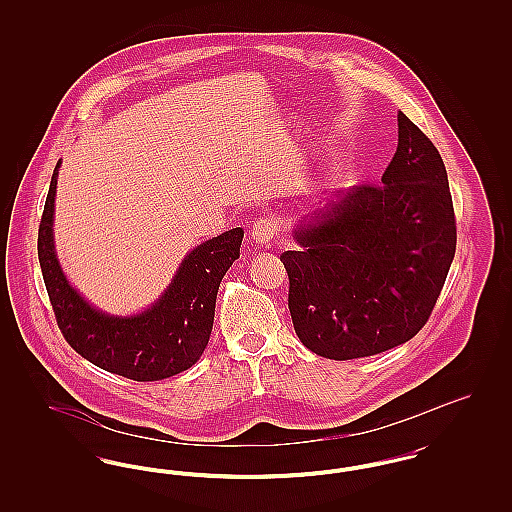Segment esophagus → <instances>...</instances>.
<instances>
[{
  "instance_id": "34e87169",
  "label": "esophagus",
  "mask_w": 512,
  "mask_h": 512,
  "mask_svg": "<svg viewBox=\"0 0 512 512\" xmlns=\"http://www.w3.org/2000/svg\"><path fill=\"white\" fill-rule=\"evenodd\" d=\"M278 224L272 219H259L253 222L251 228V238L257 244L268 245L276 236H278Z\"/></svg>"
}]
</instances>
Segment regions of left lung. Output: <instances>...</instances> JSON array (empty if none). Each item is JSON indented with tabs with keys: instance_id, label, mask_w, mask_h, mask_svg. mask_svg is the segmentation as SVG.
Here are the masks:
<instances>
[{
	"instance_id": "8db88e82",
	"label": "left lung",
	"mask_w": 512,
	"mask_h": 512,
	"mask_svg": "<svg viewBox=\"0 0 512 512\" xmlns=\"http://www.w3.org/2000/svg\"><path fill=\"white\" fill-rule=\"evenodd\" d=\"M380 184H359L295 230L284 251L297 338L326 359L370 357L414 338L432 315L457 247L438 147L403 111Z\"/></svg>"
}]
</instances>
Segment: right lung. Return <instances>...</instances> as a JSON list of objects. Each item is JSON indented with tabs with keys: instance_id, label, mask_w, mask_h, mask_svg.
<instances>
[{
	"instance_id": "right-lung-1",
	"label": "right lung",
	"mask_w": 512,
	"mask_h": 512,
	"mask_svg": "<svg viewBox=\"0 0 512 512\" xmlns=\"http://www.w3.org/2000/svg\"><path fill=\"white\" fill-rule=\"evenodd\" d=\"M57 169L59 163L38 228V259L63 338L86 361L128 380L157 382L188 370L209 343L220 280L240 257L244 230L232 228L197 245L167 292L142 315L109 317L69 286L55 257L51 224Z\"/></svg>"
}]
</instances>
